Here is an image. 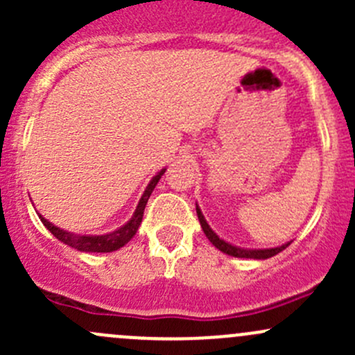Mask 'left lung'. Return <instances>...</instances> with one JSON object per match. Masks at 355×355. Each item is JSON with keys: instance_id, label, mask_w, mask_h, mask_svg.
Instances as JSON below:
<instances>
[{"instance_id": "1", "label": "left lung", "mask_w": 355, "mask_h": 355, "mask_svg": "<svg viewBox=\"0 0 355 355\" xmlns=\"http://www.w3.org/2000/svg\"><path fill=\"white\" fill-rule=\"evenodd\" d=\"M196 211H198V218H199V223L200 227H202V232L206 234V237L209 239V242L213 244L216 249H220L221 252L228 254V256H234V257H250V259H268V257H273L277 256L278 252H282L284 249H287L290 245L285 244V245H280V247H275V249H252V250H245V249H241V247H235L232 244H227L225 241H221L220 237H218L216 234H214L213 230L209 228V225L206 223V220H204L202 213H200L199 207H196Z\"/></svg>"}]
</instances>
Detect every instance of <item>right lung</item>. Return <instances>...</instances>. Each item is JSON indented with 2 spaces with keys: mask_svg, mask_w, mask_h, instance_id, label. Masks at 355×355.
Instances as JSON below:
<instances>
[{
  "mask_svg": "<svg viewBox=\"0 0 355 355\" xmlns=\"http://www.w3.org/2000/svg\"><path fill=\"white\" fill-rule=\"evenodd\" d=\"M164 173V170H161L159 173L156 175L155 178L151 180V184L148 185V189L144 191L142 194L141 200H139V206L135 209L134 216L132 220L128 221L127 225H123L121 228H118L116 232L113 234H106V235H73V234H68L65 230H60L58 227H55L53 223H49L48 220H44L42 216L41 221L44 223V227L58 239L60 242L67 244L68 247H73V249L82 250V252H113V250L120 249L137 234L139 230V225H141L142 216H144V209H146V204H148L149 198H151L153 191H155L156 184L159 182L161 175Z\"/></svg>",
  "mask_w": 355,
  "mask_h": 355,
  "instance_id": "1",
  "label": "right lung"
}]
</instances>
